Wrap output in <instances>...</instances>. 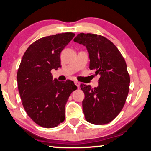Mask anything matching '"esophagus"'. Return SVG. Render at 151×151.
Returning a JSON list of instances; mask_svg holds the SVG:
<instances>
[{
	"instance_id": "obj_1",
	"label": "esophagus",
	"mask_w": 151,
	"mask_h": 151,
	"mask_svg": "<svg viewBox=\"0 0 151 151\" xmlns=\"http://www.w3.org/2000/svg\"><path fill=\"white\" fill-rule=\"evenodd\" d=\"M74 83H75V85L77 86L78 87V88H79V86H80V83L78 81H74Z\"/></svg>"
}]
</instances>
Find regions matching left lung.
<instances>
[{"label":"left lung","mask_w":151,"mask_h":151,"mask_svg":"<svg viewBox=\"0 0 151 151\" xmlns=\"http://www.w3.org/2000/svg\"><path fill=\"white\" fill-rule=\"evenodd\" d=\"M74 41L86 46L90 70L100 75L98 87L80 86L85 95L82 106L86 120L94 125L110 123L121 111L129 93L130 78L125 59L114 44L102 35L80 33Z\"/></svg>","instance_id":"8db88e82"}]
</instances>
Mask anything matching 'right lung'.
<instances>
[{"mask_svg":"<svg viewBox=\"0 0 151 151\" xmlns=\"http://www.w3.org/2000/svg\"><path fill=\"white\" fill-rule=\"evenodd\" d=\"M74 35L65 33L42 37L22 57L17 74L19 92L28 116L41 127H55L65 121V104L77 88L71 80H53L51 73L60 67V53Z\"/></svg>","mask_w":151,"mask_h":151,"instance_id":"add662e5","label":"right lung"}]
</instances>
